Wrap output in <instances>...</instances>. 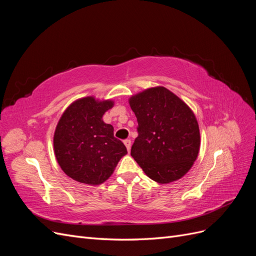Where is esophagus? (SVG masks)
<instances>
[{
    "label": "esophagus",
    "instance_id": "obj_1",
    "mask_svg": "<svg viewBox=\"0 0 256 256\" xmlns=\"http://www.w3.org/2000/svg\"><path fill=\"white\" fill-rule=\"evenodd\" d=\"M124 144L126 145V147H127V150L129 152V150H130V148H131V141L129 140V138H127V140L124 141Z\"/></svg>",
    "mask_w": 256,
    "mask_h": 256
}]
</instances>
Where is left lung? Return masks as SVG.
<instances>
[{
	"instance_id": "1",
	"label": "left lung",
	"mask_w": 256,
	"mask_h": 256,
	"mask_svg": "<svg viewBox=\"0 0 256 256\" xmlns=\"http://www.w3.org/2000/svg\"><path fill=\"white\" fill-rule=\"evenodd\" d=\"M138 120L131 156L144 173L159 184L182 178L200 150L198 124L190 108L164 86L152 88L129 99Z\"/></svg>"
}]
</instances>
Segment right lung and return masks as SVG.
Wrapping results in <instances>:
<instances>
[{
  "label": "right lung",
  "mask_w": 256,
  "mask_h": 256,
  "mask_svg": "<svg viewBox=\"0 0 256 256\" xmlns=\"http://www.w3.org/2000/svg\"><path fill=\"white\" fill-rule=\"evenodd\" d=\"M112 100L94 97L76 100L60 118L54 132V154L60 168L72 180L88 184L106 182L127 154L114 136V128L102 120Z\"/></svg>",
  "instance_id": "1"
}]
</instances>
